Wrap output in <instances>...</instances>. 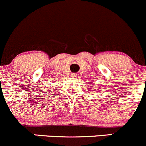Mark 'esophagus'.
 Returning <instances> with one entry per match:
<instances>
[{"mask_svg": "<svg viewBox=\"0 0 146 146\" xmlns=\"http://www.w3.org/2000/svg\"><path fill=\"white\" fill-rule=\"evenodd\" d=\"M70 76H71L72 78H76V77H77L78 75L76 74V73H72V74L70 75Z\"/></svg>", "mask_w": 146, "mask_h": 146, "instance_id": "obj_1", "label": "esophagus"}]
</instances>
